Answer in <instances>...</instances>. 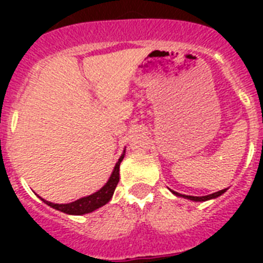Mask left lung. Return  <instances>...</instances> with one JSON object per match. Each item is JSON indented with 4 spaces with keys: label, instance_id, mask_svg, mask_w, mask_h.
Segmentation results:
<instances>
[{
    "label": "left lung",
    "instance_id": "1",
    "mask_svg": "<svg viewBox=\"0 0 263 263\" xmlns=\"http://www.w3.org/2000/svg\"><path fill=\"white\" fill-rule=\"evenodd\" d=\"M225 191H227V188H224V190H221V191H217V192H214V194H210V195H206V196H190V195H181V194H179V192H175V191H172V192L175 194L176 196H183V198H187V199H190V200H195V202H204V200L214 199V198H217V196L222 195Z\"/></svg>",
    "mask_w": 263,
    "mask_h": 263
}]
</instances>
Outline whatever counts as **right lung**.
I'll list each match as a JSON object with an SVG mask.
<instances>
[{"instance_id":"1","label":"right lung","mask_w":263,"mask_h":263,"mask_svg":"<svg viewBox=\"0 0 263 263\" xmlns=\"http://www.w3.org/2000/svg\"><path fill=\"white\" fill-rule=\"evenodd\" d=\"M124 158V154L119 158L117 164H116L113 172H111L110 177L107 180V183L103 185L101 190H98L94 194H91L88 196H84V198H80V199L75 200V202H71V203H51L49 200L41 199L45 202L46 204H49L50 208L55 209V210H60V212L65 213V214H73V216H82V214H87V213L94 212L97 209H99L103 204H106L109 200L111 199L113 196V192H115L117 184H119L120 180V164Z\"/></svg>"}]
</instances>
